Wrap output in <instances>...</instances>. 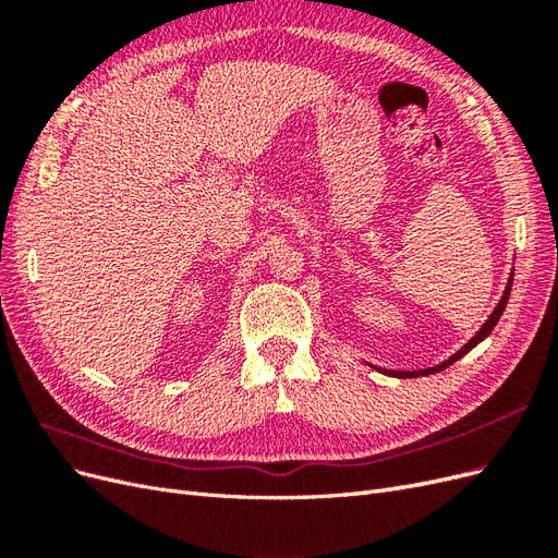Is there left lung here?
<instances>
[{"label": "left lung", "instance_id": "obj_1", "mask_svg": "<svg viewBox=\"0 0 558 558\" xmlns=\"http://www.w3.org/2000/svg\"><path fill=\"white\" fill-rule=\"evenodd\" d=\"M512 281H514V269L510 272V279H508V286H505V293H502V298H500V302L496 305V310H494V314L486 318V324L475 332V337H472V340L463 347V349H459L453 353V356H449L445 363H440V365H435V367H426V369H381V367H375V369H379V373H384V375H388V377H400V379H412V377H426V375H435V373H440V369H445V367H449L451 363H456L459 359H463L465 353L470 351V349H475L482 340H486L488 335H492V330L496 328V324L500 320V316H502V312H505V305H508V300H510V291H512Z\"/></svg>", "mask_w": 558, "mask_h": 558}]
</instances>
